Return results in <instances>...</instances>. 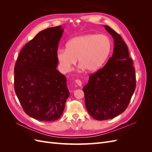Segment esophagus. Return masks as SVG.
I'll list each match as a JSON object with an SVG mask.
<instances>
[{"mask_svg": "<svg viewBox=\"0 0 152 152\" xmlns=\"http://www.w3.org/2000/svg\"><path fill=\"white\" fill-rule=\"evenodd\" d=\"M75 83H76L78 86H81L82 84V81H81L80 80L77 79V80H75Z\"/></svg>", "mask_w": 152, "mask_h": 152, "instance_id": "1", "label": "esophagus"}]
</instances>
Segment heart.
Listing matches in <instances>:
<instances>
[{"label": "heart", "mask_w": 152, "mask_h": 152, "mask_svg": "<svg viewBox=\"0 0 152 152\" xmlns=\"http://www.w3.org/2000/svg\"><path fill=\"white\" fill-rule=\"evenodd\" d=\"M112 45L104 35L86 34L68 41L65 49H59L57 59L63 70L68 72L77 63L87 72H94L104 65L112 51Z\"/></svg>", "instance_id": "b5f03b06"}]
</instances>
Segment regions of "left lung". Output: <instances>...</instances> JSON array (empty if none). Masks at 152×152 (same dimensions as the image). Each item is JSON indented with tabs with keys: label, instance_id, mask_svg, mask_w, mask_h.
Listing matches in <instances>:
<instances>
[{
	"label": "left lung",
	"instance_id": "1",
	"mask_svg": "<svg viewBox=\"0 0 152 152\" xmlns=\"http://www.w3.org/2000/svg\"><path fill=\"white\" fill-rule=\"evenodd\" d=\"M114 39L112 56L104 67L89 76L84 87L87 112L96 120L111 119L125 111L136 88V73L126 44L110 26Z\"/></svg>",
	"mask_w": 152,
	"mask_h": 152
}]
</instances>
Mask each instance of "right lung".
<instances>
[{"label":"right lung","mask_w":152,"mask_h":152,"mask_svg":"<svg viewBox=\"0 0 152 152\" xmlns=\"http://www.w3.org/2000/svg\"><path fill=\"white\" fill-rule=\"evenodd\" d=\"M61 26L36 35L22 48L15 66V90L25 112L42 122L58 120L70 96L65 75L56 70Z\"/></svg>","instance_id":"1"}]
</instances>
